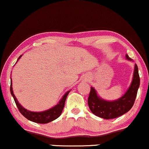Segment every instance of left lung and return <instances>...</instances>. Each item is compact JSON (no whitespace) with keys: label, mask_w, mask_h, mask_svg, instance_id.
I'll list each match as a JSON object with an SVG mask.
<instances>
[{"label":"left lung","mask_w":149,"mask_h":149,"mask_svg":"<svg viewBox=\"0 0 149 149\" xmlns=\"http://www.w3.org/2000/svg\"><path fill=\"white\" fill-rule=\"evenodd\" d=\"M127 59H130L127 55ZM140 84L138 66L135 64L133 80L130 88L120 99L115 101H106L97 96L95 90L91 88L88 104L91 112L101 118L109 120L120 117L130 111L134 104L137 91Z\"/></svg>","instance_id":"obj_1"}]
</instances>
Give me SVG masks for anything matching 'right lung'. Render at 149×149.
<instances>
[{"mask_svg":"<svg viewBox=\"0 0 149 149\" xmlns=\"http://www.w3.org/2000/svg\"><path fill=\"white\" fill-rule=\"evenodd\" d=\"M22 56H19L18 59ZM70 91H68L65 93L64 95L63 96L62 99L60 100V102H58V104H57L56 106H54V107L51 108L48 110L44 111V112H31V111L27 110V109H24V107H22L20 105V104L17 102V99H16L15 96L13 94V88H12V81L10 83V93L12 96L13 97L15 102L16 105H17V108H18L19 112L24 116L25 118H27V120L32 121V122H36V123L39 124H47L49 122H52V121L56 120L58 118L60 115H61L62 111H63V107H64L65 102H66V100L67 97V95L69 93Z\"/></svg>","mask_w":149,"mask_h":149,"instance_id":"obj_1","label":"right lung"}]
</instances>
